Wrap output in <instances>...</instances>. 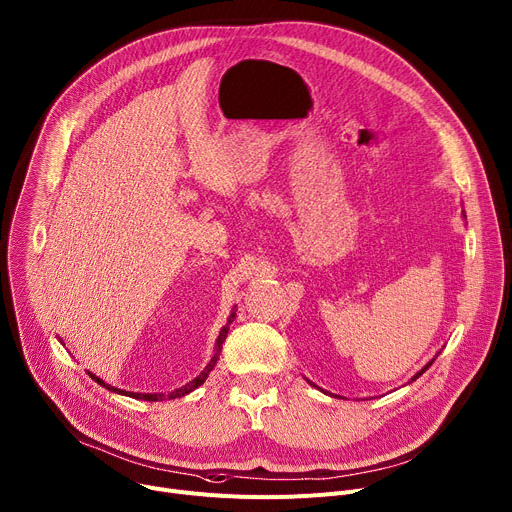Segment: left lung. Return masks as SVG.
Listing matches in <instances>:
<instances>
[{"instance_id":"1","label":"left lung","mask_w":512,"mask_h":512,"mask_svg":"<svg viewBox=\"0 0 512 512\" xmlns=\"http://www.w3.org/2000/svg\"><path fill=\"white\" fill-rule=\"evenodd\" d=\"M463 216H466V212H463ZM437 355H439V353H437ZM437 355H435V357H433V359H431V361H429V363H427V365H425V367H423V369H418V371H416V374H414V376H412V378H410V382H414V380H418V378H421V376H423V374H425V371H427V369H429V367H431V365H433V361H435V359H437ZM306 382H308V384H310V386H314V388H318V386H316V384H312V382H310V380H306ZM410 382H408V384H410ZM318 390H322V388H318ZM322 392H324V390H322ZM324 394H329V392H324Z\"/></svg>"}]
</instances>
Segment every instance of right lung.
I'll return each instance as SVG.
<instances>
[{
  "label": "right lung",
  "instance_id": "obj_1",
  "mask_svg": "<svg viewBox=\"0 0 512 512\" xmlns=\"http://www.w3.org/2000/svg\"><path fill=\"white\" fill-rule=\"evenodd\" d=\"M235 316H237V308L232 306V310H230V314H228V318H226V324L224 327L220 329V333H218V339H216V345H214V355H212V359L208 361V365L204 367V371L200 376H196L192 382H188L185 386H181V388H177V390H173V392H169V394H141V392H126V390H120V388H114V386H110V384H106L104 380H100L98 376H94L91 374V371H87L89 374V378L91 380H96L100 386H104L106 390H110V392H116V394H124V396H130V398H136V400H147V402H159V400H175V398H181V396H185V394H190V392H194L198 386H202L204 382H206V378H208V374L210 371L214 369V365H216V361H218V357H220V351H222V343H224V339H226V335H228V329H230V322L235 320ZM61 341V339H59ZM63 343V341H61Z\"/></svg>",
  "mask_w": 512,
  "mask_h": 512
}]
</instances>
